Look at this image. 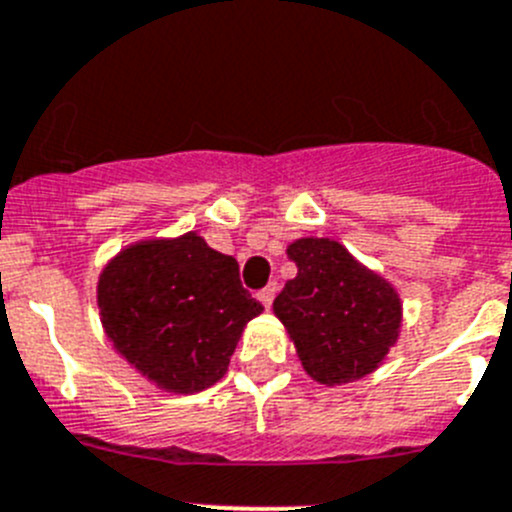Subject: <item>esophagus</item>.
Segmentation results:
<instances>
[{"instance_id":"34e87169","label":"esophagus","mask_w":512,"mask_h":512,"mask_svg":"<svg viewBox=\"0 0 512 512\" xmlns=\"http://www.w3.org/2000/svg\"><path fill=\"white\" fill-rule=\"evenodd\" d=\"M275 293H278V283H270L267 288H262L260 293H257V298H260V303L265 305V308H270L272 300H275Z\"/></svg>"}]
</instances>
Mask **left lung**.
Here are the masks:
<instances>
[{
	"mask_svg": "<svg viewBox=\"0 0 512 512\" xmlns=\"http://www.w3.org/2000/svg\"><path fill=\"white\" fill-rule=\"evenodd\" d=\"M288 257L298 275L272 308L295 341L303 369L321 384L371 374L399 336V295L333 240L305 237L288 247Z\"/></svg>",
	"mask_w": 512,
	"mask_h": 512,
	"instance_id": "1",
	"label": "left lung"
}]
</instances>
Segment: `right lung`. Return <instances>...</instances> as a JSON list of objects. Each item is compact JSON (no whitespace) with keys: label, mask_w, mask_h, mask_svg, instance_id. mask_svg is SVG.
<instances>
[{"label":"right lung","mask_w":512,"mask_h":512,"mask_svg":"<svg viewBox=\"0 0 512 512\" xmlns=\"http://www.w3.org/2000/svg\"><path fill=\"white\" fill-rule=\"evenodd\" d=\"M98 305L118 353L176 394L217 384L245 323L262 313L237 260L191 232L123 250L100 275Z\"/></svg>","instance_id":"add662e5"}]
</instances>
